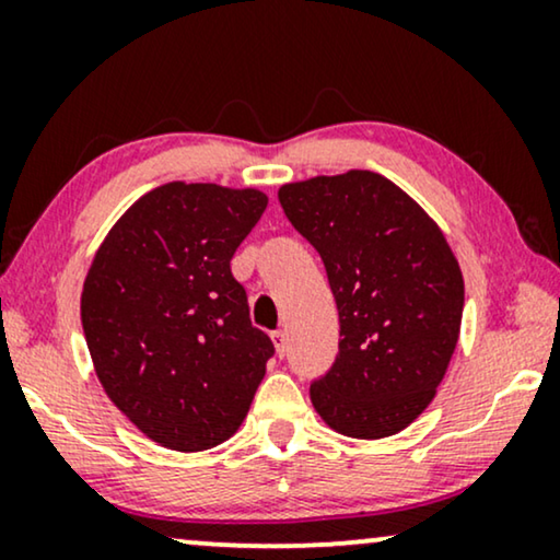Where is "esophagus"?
Listing matches in <instances>:
<instances>
[{
	"mask_svg": "<svg viewBox=\"0 0 560 560\" xmlns=\"http://www.w3.org/2000/svg\"><path fill=\"white\" fill-rule=\"evenodd\" d=\"M270 339L275 343V351H278V357H285V351H288V336H285V331H275Z\"/></svg>",
	"mask_w": 560,
	"mask_h": 560,
	"instance_id": "obj_1",
	"label": "esophagus"
}]
</instances>
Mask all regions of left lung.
Here are the masks:
<instances>
[{
    "mask_svg": "<svg viewBox=\"0 0 560 560\" xmlns=\"http://www.w3.org/2000/svg\"><path fill=\"white\" fill-rule=\"evenodd\" d=\"M280 206L324 259L339 354L313 408L349 439L408 428L435 397L462 331L464 278L441 226L385 175L285 183Z\"/></svg>",
    "mask_w": 560,
    "mask_h": 560,
    "instance_id": "left-lung-1",
    "label": "left lung"
}]
</instances>
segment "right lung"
I'll return each mask as SVG.
<instances>
[{"mask_svg":"<svg viewBox=\"0 0 560 560\" xmlns=\"http://www.w3.org/2000/svg\"><path fill=\"white\" fill-rule=\"evenodd\" d=\"M267 209L257 188L173 180L129 206L96 249L81 324L109 400L160 446L240 431L272 357L232 257Z\"/></svg>","mask_w":560,"mask_h":560,"instance_id":"1","label":"right lung"}]
</instances>
